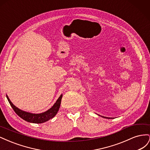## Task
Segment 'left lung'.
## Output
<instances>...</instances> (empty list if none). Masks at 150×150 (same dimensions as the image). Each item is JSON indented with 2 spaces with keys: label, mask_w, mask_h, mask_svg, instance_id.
Listing matches in <instances>:
<instances>
[{
  "label": "left lung",
  "mask_w": 150,
  "mask_h": 150,
  "mask_svg": "<svg viewBox=\"0 0 150 150\" xmlns=\"http://www.w3.org/2000/svg\"><path fill=\"white\" fill-rule=\"evenodd\" d=\"M105 117V118H108V119H110V117Z\"/></svg>",
  "instance_id": "8db88e82"
}]
</instances>
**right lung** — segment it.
Returning <instances> with one entry per match:
<instances>
[{
	"label": "right lung",
	"mask_w": 150,
	"mask_h": 150,
	"mask_svg": "<svg viewBox=\"0 0 150 150\" xmlns=\"http://www.w3.org/2000/svg\"><path fill=\"white\" fill-rule=\"evenodd\" d=\"M6 96L8 103H10L13 111L22 119H23L26 121L33 122V123H42V122L49 120L50 119L52 118L54 116H56L57 112H58L59 109L60 108L62 95H61L51 108H50L47 111L42 113H40V114H33V113L28 112L19 110V108H17L12 103L9 98L7 96V95H6Z\"/></svg>",
	"instance_id": "right-lung-1"
}]
</instances>
